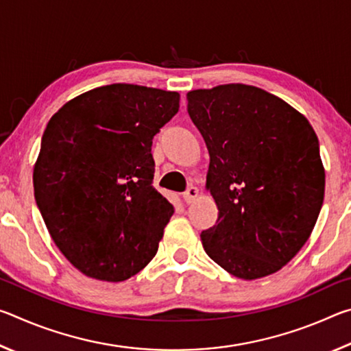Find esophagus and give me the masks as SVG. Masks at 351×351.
<instances>
[{
    "label": "esophagus",
    "mask_w": 351,
    "mask_h": 351,
    "mask_svg": "<svg viewBox=\"0 0 351 351\" xmlns=\"http://www.w3.org/2000/svg\"><path fill=\"white\" fill-rule=\"evenodd\" d=\"M198 197V189L197 187H193V186H190L187 190H186V193L182 195V198H184V203L186 204H190V203H193V199Z\"/></svg>",
    "instance_id": "obj_1"
}]
</instances>
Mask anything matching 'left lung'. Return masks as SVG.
I'll list each match as a JSON object with an SVG mask.
<instances>
[{
    "mask_svg": "<svg viewBox=\"0 0 351 351\" xmlns=\"http://www.w3.org/2000/svg\"><path fill=\"white\" fill-rule=\"evenodd\" d=\"M189 116L209 152L206 189L217 223L206 254L243 280L274 274L300 251L325 193L319 141L308 119L257 86L187 93Z\"/></svg>",
    "mask_w": 351,
    "mask_h": 351,
    "instance_id": "8db88e82",
    "label": "left lung"
}]
</instances>
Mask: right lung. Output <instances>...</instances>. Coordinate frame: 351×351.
I'll list each match as a JSON object with an SVG mask.
<instances>
[{
	"mask_svg": "<svg viewBox=\"0 0 351 351\" xmlns=\"http://www.w3.org/2000/svg\"><path fill=\"white\" fill-rule=\"evenodd\" d=\"M178 110L175 91L112 83L47 122L35 201L57 247L85 276L123 282L156 255L173 206L152 186V144Z\"/></svg>",
	"mask_w": 351,
	"mask_h": 351,
	"instance_id": "right-lung-1",
	"label": "right lung"
}]
</instances>
